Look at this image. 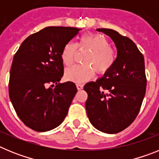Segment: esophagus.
I'll return each instance as SVG.
<instances>
[{"label": "esophagus", "mask_w": 159, "mask_h": 159, "mask_svg": "<svg viewBox=\"0 0 159 159\" xmlns=\"http://www.w3.org/2000/svg\"><path fill=\"white\" fill-rule=\"evenodd\" d=\"M76 87H77V89H78V90H81L83 88V84H76Z\"/></svg>", "instance_id": "esophagus-1"}]
</instances>
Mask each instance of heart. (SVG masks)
<instances>
[{
  "label": "heart",
  "mask_w": 159,
  "mask_h": 159,
  "mask_svg": "<svg viewBox=\"0 0 159 159\" xmlns=\"http://www.w3.org/2000/svg\"><path fill=\"white\" fill-rule=\"evenodd\" d=\"M77 47L87 49L90 52L84 60L85 64H77L65 71V78L75 83H84L92 78L95 70L98 74H104L114 66L116 52L110 47V43L101 34L88 33L80 37L77 44L67 42L61 51V60L64 65L70 66L74 61Z\"/></svg>",
  "instance_id": "1"
}]
</instances>
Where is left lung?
Wrapping results in <instances>:
<instances>
[{
	"mask_svg": "<svg viewBox=\"0 0 159 159\" xmlns=\"http://www.w3.org/2000/svg\"><path fill=\"white\" fill-rule=\"evenodd\" d=\"M117 48L113 67L96 82L84 86L90 122L97 130L116 134L128 127L139 112L147 88L145 61L135 43L113 29H98Z\"/></svg>",
	"mask_w": 159,
	"mask_h": 159,
	"instance_id": "8db88e82",
	"label": "left lung"
}]
</instances>
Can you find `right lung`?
<instances>
[{"mask_svg": "<svg viewBox=\"0 0 159 159\" xmlns=\"http://www.w3.org/2000/svg\"><path fill=\"white\" fill-rule=\"evenodd\" d=\"M80 29L47 27L30 35L14 55L8 94L20 119L36 131L58 127L77 92L75 84H59L64 75L61 51ZM57 84L54 89L51 88Z\"/></svg>", "mask_w": 159, "mask_h": 159, "instance_id": "obj_1", "label": "right lung"}]
</instances>
